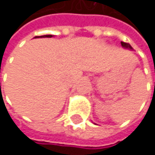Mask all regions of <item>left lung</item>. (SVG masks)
I'll return each instance as SVG.
<instances>
[{
  "mask_svg": "<svg viewBox=\"0 0 155 155\" xmlns=\"http://www.w3.org/2000/svg\"><path fill=\"white\" fill-rule=\"evenodd\" d=\"M120 43H121V46H123L124 49H129V50H133V48H132V47H131V45H130L129 43H126V42H123V41H121Z\"/></svg>",
  "mask_w": 155,
  "mask_h": 155,
  "instance_id": "left-lung-1",
  "label": "left lung"
}]
</instances>
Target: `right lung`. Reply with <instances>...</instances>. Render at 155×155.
Segmentation results:
<instances>
[{
    "label": "right lung",
    "instance_id": "obj_1",
    "mask_svg": "<svg viewBox=\"0 0 155 155\" xmlns=\"http://www.w3.org/2000/svg\"><path fill=\"white\" fill-rule=\"evenodd\" d=\"M52 35H41V36H35V37H52Z\"/></svg>",
    "mask_w": 155,
    "mask_h": 155
}]
</instances>
